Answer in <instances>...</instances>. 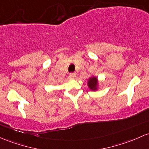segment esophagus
<instances>
[{
  "label": "esophagus",
  "instance_id": "esophagus-1",
  "mask_svg": "<svg viewBox=\"0 0 149 149\" xmlns=\"http://www.w3.org/2000/svg\"><path fill=\"white\" fill-rule=\"evenodd\" d=\"M76 74L75 73H70V75H69V76H68V77H69L70 78H74L75 77H76Z\"/></svg>",
  "mask_w": 149,
  "mask_h": 149
}]
</instances>
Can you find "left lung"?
<instances>
[{"label": "left lung", "instance_id": "8db88e82", "mask_svg": "<svg viewBox=\"0 0 149 149\" xmlns=\"http://www.w3.org/2000/svg\"><path fill=\"white\" fill-rule=\"evenodd\" d=\"M88 88H89L91 91H97V90L98 89V80H97V78L95 77V76L90 77L88 81Z\"/></svg>", "mask_w": 149, "mask_h": 149}]
</instances>
